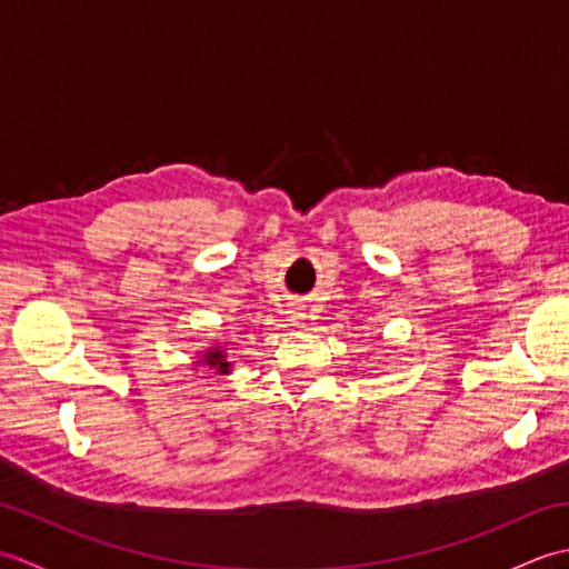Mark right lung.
<instances>
[{
  "label": "right lung",
  "mask_w": 569,
  "mask_h": 569,
  "mask_svg": "<svg viewBox=\"0 0 569 569\" xmlns=\"http://www.w3.org/2000/svg\"><path fill=\"white\" fill-rule=\"evenodd\" d=\"M204 365L217 367V371H227L229 369V361H224V355L220 349H212V352L204 355Z\"/></svg>",
  "instance_id": "right-lung-1"
}]
</instances>
